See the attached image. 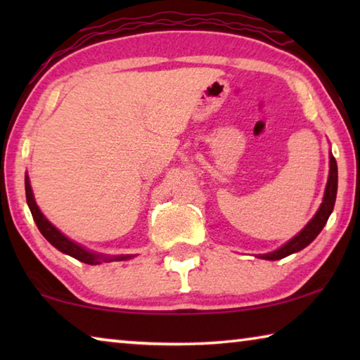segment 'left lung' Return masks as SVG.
<instances>
[{
	"instance_id": "8db88e82",
	"label": "left lung",
	"mask_w": 360,
	"mask_h": 360,
	"mask_svg": "<svg viewBox=\"0 0 360 360\" xmlns=\"http://www.w3.org/2000/svg\"><path fill=\"white\" fill-rule=\"evenodd\" d=\"M337 187H338V168H337V160L330 154V173H328V181L324 193V200H322V205L319 211L316 212V216L308 222L307 227H304L300 233L294 236L289 243H285L283 248L276 249L270 254L260 255L262 259L265 260H279L288 257V255L302 251L303 248H307L309 243H311L316 236L321 233V230L324 229L327 224V219L330 216L335 206V198H337Z\"/></svg>"
}]
</instances>
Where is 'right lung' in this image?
I'll return each instance as SVG.
<instances>
[{
  "instance_id": "add662e5",
  "label": "right lung",
  "mask_w": 360,
  "mask_h": 360,
  "mask_svg": "<svg viewBox=\"0 0 360 360\" xmlns=\"http://www.w3.org/2000/svg\"><path fill=\"white\" fill-rule=\"evenodd\" d=\"M25 193H27L28 208H30V211H32V216L34 219L36 225H38V229L42 233V236H44V238L51 243L52 246H56L58 251L68 254V255H71V257H75L79 262H84V264H89V265H96V264H101V262H111V260H124V259L130 257V255H120V257H105V255L90 252V251H87V249H84L82 246L76 245L75 241L66 238L62 231H58L56 227H53V225L44 217V214L39 211L38 205H36V202H34V197H33L32 187H30L28 178H25Z\"/></svg>"
}]
</instances>
